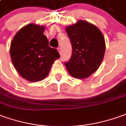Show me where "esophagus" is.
I'll return each instance as SVG.
<instances>
[{"label": "esophagus", "instance_id": "esophagus-1", "mask_svg": "<svg viewBox=\"0 0 126 126\" xmlns=\"http://www.w3.org/2000/svg\"><path fill=\"white\" fill-rule=\"evenodd\" d=\"M58 52H59V53L61 55V53H62V49H61V48H60V47H59V48H58Z\"/></svg>", "mask_w": 126, "mask_h": 126}]
</instances>
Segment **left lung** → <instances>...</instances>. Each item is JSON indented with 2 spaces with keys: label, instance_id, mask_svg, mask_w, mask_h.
I'll list each match as a JSON object with an SVG mask.
<instances>
[{
  "label": "left lung",
  "instance_id": "8db88e82",
  "mask_svg": "<svg viewBox=\"0 0 126 126\" xmlns=\"http://www.w3.org/2000/svg\"><path fill=\"white\" fill-rule=\"evenodd\" d=\"M73 48L71 58L65 63L73 78L86 79L97 70L104 57L106 43L97 27L85 20H79L66 27Z\"/></svg>",
  "mask_w": 126,
  "mask_h": 126
}]
</instances>
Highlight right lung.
Here are the masks:
<instances>
[{
    "instance_id": "add662e5",
    "label": "right lung",
    "mask_w": 126,
    "mask_h": 126,
    "mask_svg": "<svg viewBox=\"0 0 126 126\" xmlns=\"http://www.w3.org/2000/svg\"><path fill=\"white\" fill-rule=\"evenodd\" d=\"M45 29V26L29 24L16 33L11 42L9 53L13 65L28 81L44 79L53 62L60 58L58 51L49 47L43 34Z\"/></svg>"
}]
</instances>
